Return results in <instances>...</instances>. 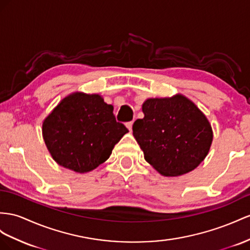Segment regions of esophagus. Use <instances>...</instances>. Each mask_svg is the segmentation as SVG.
I'll use <instances>...</instances> for the list:
<instances>
[{
	"label": "esophagus",
	"instance_id": "obj_1",
	"mask_svg": "<svg viewBox=\"0 0 250 250\" xmlns=\"http://www.w3.org/2000/svg\"><path fill=\"white\" fill-rule=\"evenodd\" d=\"M126 127L129 129V131L131 132L132 131V126H133V121H130V123H126Z\"/></svg>",
	"mask_w": 250,
	"mask_h": 250
}]
</instances>
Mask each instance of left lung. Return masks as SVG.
I'll return each mask as SVG.
<instances>
[{"label":"left lung","instance_id":"8db88e82","mask_svg":"<svg viewBox=\"0 0 250 250\" xmlns=\"http://www.w3.org/2000/svg\"><path fill=\"white\" fill-rule=\"evenodd\" d=\"M145 117L133 125V135L145 159L165 176L195 169L207 156L212 129L206 116L188 98H151L143 104Z\"/></svg>","mask_w":250,"mask_h":250}]
</instances>
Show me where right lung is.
<instances>
[{"mask_svg": "<svg viewBox=\"0 0 250 250\" xmlns=\"http://www.w3.org/2000/svg\"><path fill=\"white\" fill-rule=\"evenodd\" d=\"M43 138L53 158L78 173L104 163L125 133L113 106L99 95L75 93L64 98L45 118Z\"/></svg>", "mask_w": 250, "mask_h": 250, "instance_id": "obj_1", "label": "right lung"}]
</instances>
